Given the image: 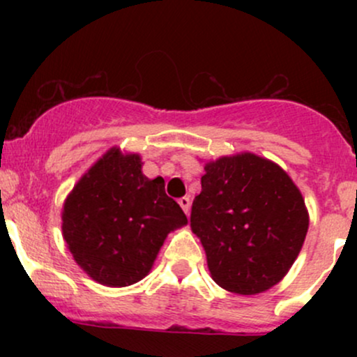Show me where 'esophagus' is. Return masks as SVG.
I'll list each match as a JSON object with an SVG mask.
<instances>
[{
  "mask_svg": "<svg viewBox=\"0 0 357 357\" xmlns=\"http://www.w3.org/2000/svg\"><path fill=\"white\" fill-rule=\"evenodd\" d=\"M178 203H179V206L183 208V211L188 215V213H190V208H191V199L188 198V196H183V198H179Z\"/></svg>",
  "mask_w": 357,
  "mask_h": 357,
  "instance_id": "obj_1",
  "label": "esophagus"
}]
</instances>
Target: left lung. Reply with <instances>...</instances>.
<instances>
[{
    "instance_id": "obj_1",
    "label": "left lung",
    "mask_w": 357,
    "mask_h": 357,
    "mask_svg": "<svg viewBox=\"0 0 357 357\" xmlns=\"http://www.w3.org/2000/svg\"><path fill=\"white\" fill-rule=\"evenodd\" d=\"M204 171L190 221L213 280L240 296L265 292L284 278L304 245V198L280 166L255 154L220 158Z\"/></svg>"
}]
</instances>
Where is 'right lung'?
I'll use <instances>...</instances> for the list:
<instances>
[{
  "label": "right lung",
  "mask_w": 357,
  "mask_h": 357,
  "mask_svg": "<svg viewBox=\"0 0 357 357\" xmlns=\"http://www.w3.org/2000/svg\"><path fill=\"white\" fill-rule=\"evenodd\" d=\"M141 166L137 154L110 149L63 204V238L99 284L127 287L144 278L167 233L188 223L165 179L146 178Z\"/></svg>",
  "instance_id": "1"
}]
</instances>
